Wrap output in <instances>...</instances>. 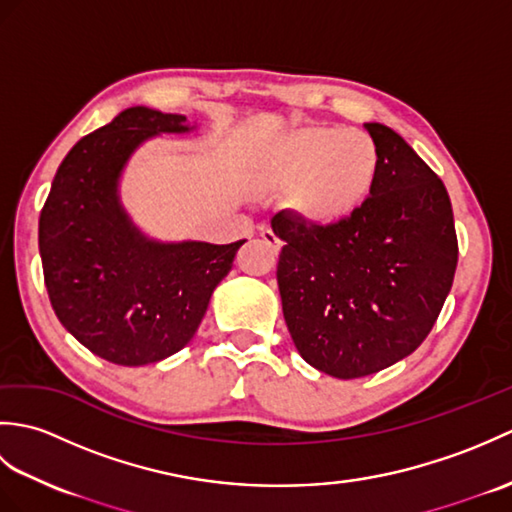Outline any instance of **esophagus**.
Wrapping results in <instances>:
<instances>
[{"mask_svg":"<svg viewBox=\"0 0 512 512\" xmlns=\"http://www.w3.org/2000/svg\"><path fill=\"white\" fill-rule=\"evenodd\" d=\"M262 239H264V244L273 250V253H279L281 250V239L273 233V231H268V228H264L262 231Z\"/></svg>","mask_w":512,"mask_h":512,"instance_id":"esophagus-1","label":"esophagus"}]
</instances>
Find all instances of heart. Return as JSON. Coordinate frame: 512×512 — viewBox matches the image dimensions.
I'll list each match as a JSON object with an SVG mask.
<instances>
[{
    "instance_id": "heart-1",
    "label": "heart",
    "mask_w": 512,
    "mask_h": 512,
    "mask_svg": "<svg viewBox=\"0 0 512 512\" xmlns=\"http://www.w3.org/2000/svg\"><path fill=\"white\" fill-rule=\"evenodd\" d=\"M380 173L374 138L339 125H306L275 138L250 162V189L288 195L301 224L336 228L372 198Z\"/></svg>"
}]
</instances>
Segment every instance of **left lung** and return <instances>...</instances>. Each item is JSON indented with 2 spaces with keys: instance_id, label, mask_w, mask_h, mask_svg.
<instances>
[{
  "instance_id": "obj_1",
  "label": "left lung",
  "mask_w": 512,
  "mask_h": 512,
  "mask_svg": "<svg viewBox=\"0 0 512 512\" xmlns=\"http://www.w3.org/2000/svg\"><path fill=\"white\" fill-rule=\"evenodd\" d=\"M380 151L372 198L350 222L310 228L277 213V284L303 361L361 378L418 350L453 286L458 237L442 180L394 129L365 123Z\"/></svg>"
}]
</instances>
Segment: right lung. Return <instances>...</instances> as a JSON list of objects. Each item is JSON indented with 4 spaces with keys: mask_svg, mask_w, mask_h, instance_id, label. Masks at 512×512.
<instances>
[{
    "mask_svg": "<svg viewBox=\"0 0 512 512\" xmlns=\"http://www.w3.org/2000/svg\"><path fill=\"white\" fill-rule=\"evenodd\" d=\"M191 129L182 114L129 107L68 151L41 209L39 253L52 310L76 341L116 365L180 352L246 242H156L123 209L118 180L129 156L149 138Z\"/></svg>",
    "mask_w": 512,
    "mask_h": 512,
    "instance_id": "right-lung-1",
    "label": "right lung"
}]
</instances>
